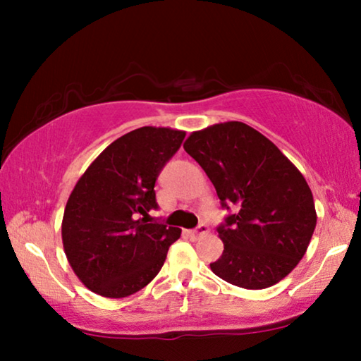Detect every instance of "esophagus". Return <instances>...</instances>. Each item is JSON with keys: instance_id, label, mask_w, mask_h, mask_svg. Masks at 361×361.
<instances>
[{"instance_id": "1", "label": "esophagus", "mask_w": 361, "mask_h": 361, "mask_svg": "<svg viewBox=\"0 0 361 361\" xmlns=\"http://www.w3.org/2000/svg\"><path fill=\"white\" fill-rule=\"evenodd\" d=\"M207 233H209V226H207L205 224H200L199 226H197V228L187 231V235H189L190 238H195V240L200 238V236L207 235Z\"/></svg>"}]
</instances>
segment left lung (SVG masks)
Returning <instances> with one entry per match:
<instances>
[{"label": "left lung", "mask_w": 361, "mask_h": 361, "mask_svg": "<svg viewBox=\"0 0 361 361\" xmlns=\"http://www.w3.org/2000/svg\"><path fill=\"white\" fill-rule=\"evenodd\" d=\"M184 149L214 184L224 209V253L210 269L245 289L269 288L307 251L317 215L304 176L268 137L241 121L195 131Z\"/></svg>", "instance_id": "obj_1"}]
</instances>
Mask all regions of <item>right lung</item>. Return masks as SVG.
<instances>
[{
	"label": "right lung",
	"mask_w": 361,
	"mask_h": 361,
	"mask_svg": "<svg viewBox=\"0 0 361 361\" xmlns=\"http://www.w3.org/2000/svg\"><path fill=\"white\" fill-rule=\"evenodd\" d=\"M185 133L142 126L113 141L73 187L62 220L67 259L103 298L137 293L156 278L180 228L152 221L154 185Z\"/></svg>",
	"instance_id": "right-lung-1"
}]
</instances>
